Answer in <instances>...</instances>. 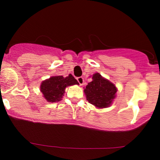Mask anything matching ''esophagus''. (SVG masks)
<instances>
[{"instance_id": "1", "label": "esophagus", "mask_w": 160, "mask_h": 160, "mask_svg": "<svg viewBox=\"0 0 160 160\" xmlns=\"http://www.w3.org/2000/svg\"><path fill=\"white\" fill-rule=\"evenodd\" d=\"M77 81H78V83H80V86H82V85L83 84V83H84V80H83V77H77Z\"/></svg>"}]
</instances>
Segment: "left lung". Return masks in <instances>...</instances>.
Instances as JSON below:
<instances>
[{
    "label": "left lung",
    "instance_id": "1",
    "mask_svg": "<svg viewBox=\"0 0 160 160\" xmlns=\"http://www.w3.org/2000/svg\"><path fill=\"white\" fill-rule=\"evenodd\" d=\"M118 89L110 80L98 72L93 74L92 81L83 90L88 102L98 108H105L112 104Z\"/></svg>",
    "mask_w": 160,
    "mask_h": 160
}]
</instances>
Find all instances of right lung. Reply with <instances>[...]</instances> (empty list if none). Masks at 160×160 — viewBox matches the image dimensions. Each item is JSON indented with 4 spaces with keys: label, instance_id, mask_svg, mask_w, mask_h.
I'll return each instance as SVG.
<instances>
[{
    "label": "right lung",
    "instance_id": "add662e5",
    "mask_svg": "<svg viewBox=\"0 0 160 160\" xmlns=\"http://www.w3.org/2000/svg\"><path fill=\"white\" fill-rule=\"evenodd\" d=\"M77 84L79 83L72 74L68 77L52 76L49 79L43 80L40 85V91L48 102L54 103L60 101L64 96L65 89L69 86Z\"/></svg>",
    "mask_w": 160,
    "mask_h": 160
}]
</instances>
